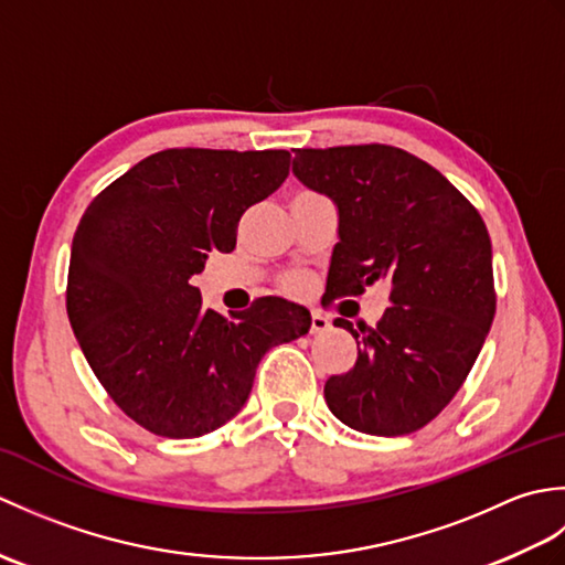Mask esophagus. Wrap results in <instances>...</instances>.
I'll return each mask as SVG.
<instances>
[{
    "mask_svg": "<svg viewBox=\"0 0 565 565\" xmlns=\"http://www.w3.org/2000/svg\"><path fill=\"white\" fill-rule=\"evenodd\" d=\"M330 330V320L322 313H313V320H310V332L313 334H322Z\"/></svg>",
    "mask_w": 565,
    "mask_h": 565,
    "instance_id": "esophagus-1",
    "label": "esophagus"
}]
</instances>
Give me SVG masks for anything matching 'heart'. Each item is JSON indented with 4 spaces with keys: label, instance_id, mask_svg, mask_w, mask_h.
I'll list each match as a JSON object with an SVG mask.
<instances>
[{
    "label": "heart",
    "instance_id": "heart-1",
    "mask_svg": "<svg viewBox=\"0 0 565 565\" xmlns=\"http://www.w3.org/2000/svg\"><path fill=\"white\" fill-rule=\"evenodd\" d=\"M284 289L289 291V294H303L306 291V279H303V276L294 274V276H289V279L284 281Z\"/></svg>",
    "mask_w": 565,
    "mask_h": 565
}]
</instances>
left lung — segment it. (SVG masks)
Listing matches in <instances>:
<instances>
[{
	"mask_svg": "<svg viewBox=\"0 0 565 565\" xmlns=\"http://www.w3.org/2000/svg\"><path fill=\"white\" fill-rule=\"evenodd\" d=\"M294 174L338 206L328 301L376 281L391 289L376 328L334 320L359 352L328 379V407L364 435H411L449 405L493 326L488 227L447 177L401 148H303Z\"/></svg>",
	"mask_w": 565,
	"mask_h": 565,
	"instance_id": "obj_1",
	"label": "left lung"
}]
</instances>
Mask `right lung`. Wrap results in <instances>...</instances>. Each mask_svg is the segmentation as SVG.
Returning <instances> with one entry per match:
<instances>
[{
  "instance_id": "right-lung-1",
  "label": "right lung",
  "mask_w": 565,
  "mask_h": 565,
  "mask_svg": "<svg viewBox=\"0 0 565 565\" xmlns=\"http://www.w3.org/2000/svg\"><path fill=\"white\" fill-rule=\"evenodd\" d=\"M286 150L154 152L94 199L72 237L67 318L99 383L152 435H209L243 411L271 347L310 330L303 306L257 298L225 318L191 276L233 252L243 213L289 177Z\"/></svg>"
}]
</instances>
